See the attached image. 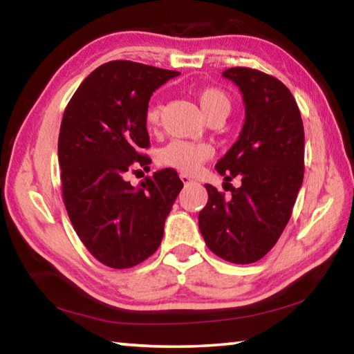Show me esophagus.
I'll use <instances>...</instances> for the list:
<instances>
[{"instance_id":"1","label":"esophagus","mask_w":354,"mask_h":354,"mask_svg":"<svg viewBox=\"0 0 354 354\" xmlns=\"http://www.w3.org/2000/svg\"><path fill=\"white\" fill-rule=\"evenodd\" d=\"M179 178H181V181H183L184 185H189V184L194 183V179H192L189 175H185V173H183V175L179 176Z\"/></svg>"}]
</instances>
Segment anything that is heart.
<instances>
[{"instance_id": "b5f03b06", "label": "heart", "mask_w": 354, "mask_h": 354, "mask_svg": "<svg viewBox=\"0 0 354 354\" xmlns=\"http://www.w3.org/2000/svg\"><path fill=\"white\" fill-rule=\"evenodd\" d=\"M198 103L205 117L209 120L212 117L226 118L231 111V100L227 93L215 87L203 88L198 93ZM160 118V106L158 103H151L148 106L145 120L149 129L156 128L159 124ZM214 149L211 145L203 142H184L173 140L169 145H165L159 151L158 160L159 164L171 169L179 170L183 173H195L200 167L211 159Z\"/></svg>"}]
</instances>
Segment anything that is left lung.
Wrapping results in <instances>:
<instances>
[{"instance_id":"8db88e82","label":"left lung","mask_w":354,"mask_h":354,"mask_svg":"<svg viewBox=\"0 0 354 354\" xmlns=\"http://www.w3.org/2000/svg\"><path fill=\"white\" fill-rule=\"evenodd\" d=\"M223 77L242 92L245 123L215 170L242 184L230 185V198L206 184L198 226L221 259L253 263L273 248L292 215L303 184L304 129L295 98L277 77L245 67L227 68Z\"/></svg>"}]
</instances>
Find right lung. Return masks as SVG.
Listing matches in <instances>:
<instances>
[{"label":"right lung","instance_id":"add662e5","mask_svg":"<svg viewBox=\"0 0 354 354\" xmlns=\"http://www.w3.org/2000/svg\"><path fill=\"white\" fill-rule=\"evenodd\" d=\"M178 75L139 62H107L65 107L57 143L64 205L81 242L107 267H134L159 248L184 185L173 169L154 171L137 187L124 179L151 164L140 153L149 147L148 101Z\"/></svg>","mask_w":354,"mask_h":354}]
</instances>
